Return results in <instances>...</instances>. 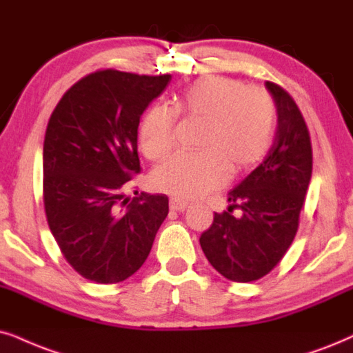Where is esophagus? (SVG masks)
<instances>
[{
  "label": "esophagus",
  "mask_w": 353,
  "mask_h": 353,
  "mask_svg": "<svg viewBox=\"0 0 353 353\" xmlns=\"http://www.w3.org/2000/svg\"><path fill=\"white\" fill-rule=\"evenodd\" d=\"M169 208H171L172 212H184V210L187 208V203L181 202V200L171 199V200H169Z\"/></svg>",
  "instance_id": "esophagus-1"
}]
</instances>
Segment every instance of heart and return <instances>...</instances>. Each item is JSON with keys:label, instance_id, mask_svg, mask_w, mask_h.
Masks as SVG:
<instances>
[{"label": "heart", "instance_id": "obj_1", "mask_svg": "<svg viewBox=\"0 0 353 353\" xmlns=\"http://www.w3.org/2000/svg\"><path fill=\"white\" fill-rule=\"evenodd\" d=\"M176 114L202 119L197 148L159 164L151 174L156 190L181 200L202 197L230 174H241L261 161L274 140L275 102L264 88L246 86L230 77H205L187 86L174 110L156 104L140 123L146 158H166L176 145Z\"/></svg>", "mask_w": 353, "mask_h": 353}]
</instances>
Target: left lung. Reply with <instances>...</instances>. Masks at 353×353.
<instances>
[{
    "label": "left lung",
    "instance_id": "8db88e82",
    "mask_svg": "<svg viewBox=\"0 0 353 353\" xmlns=\"http://www.w3.org/2000/svg\"><path fill=\"white\" fill-rule=\"evenodd\" d=\"M276 107V133L265 159L228 192L230 207L215 213L200 236L208 262L233 282L269 274L292 246L313 171V150L305 119L285 89L267 81ZM239 208L236 219L232 210Z\"/></svg>",
    "mask_w": 353,
    "mask_h": 353
}]
</instances>
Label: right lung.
Listing matches in <instances>:
<instances>
[{
	"label": "right lung",
	"mask_w": 353,
	"mask_h": 353,
	"mask_svg": "<svg viewBox=\"0 0 353 353\" xmlns=\"http://www.w3.org/2000/svg\"><path fill=\"white\" fill-rule=\"evenodd\" d=\"M171 74H88L65 92L43 140V207L66 262L84 279L117 283L143 265L168 216L164 194L125 197L140 172L138 125Z\"/></svg>",
	"instance_id": "obj_1"
}]
</instances>
